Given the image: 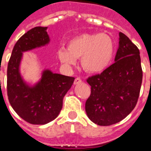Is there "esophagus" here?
<instances>
[{
    "mask_svg": "<svg viewBox=\"0 0 151 151\" xmlns=\"http://www.w3.org/2000/svg\"><path fill=\"white\" fill-rule=\"evenodd\" d=\"M81 79L80 78H77L75 79V80H74V82H73V83H74V85H78V84H80V83H81Z\"/></svg>",
    "mask_w": 151,
    "mask_h": 151,
    "instance_id": "1",
    "label": "esophagus"
}]
</instances>
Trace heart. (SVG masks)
<instances>
[{
    "instance_id": "obj_1",
    "label": "heart",
    "mask_w": 151,
    "mask_h": 151,
    "mask_svg": "<svg viewBox=\"0 0 151 151\" xmlns=\"http://www.w3.org/2000/svg\"><path fill=\"white\" fill-rule=\"evenodd\" d=\"M114 53V42L106 33H83L73 37L68 48L58 50L59 61L67 68L77 64L81 58V65L86 72L98 73L106 69Z\"/></svg>"
}]
</instances>
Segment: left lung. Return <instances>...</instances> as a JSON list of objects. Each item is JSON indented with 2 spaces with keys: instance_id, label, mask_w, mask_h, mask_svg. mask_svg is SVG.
Masks as SVG:
<instances>
[{
  "instance_id": "obj_1",
  "label": "left lung",
  "mask_w": 151,
  "mask_h": 151,
  "mask_svg": "<svg viewBox=\"0 0 151 151\" xmlns=\"http://www.w3.org/2000/svg\"><path fill=\"white\" fill-rule=\"evenodd\" d=\"M139 53L138 47L120 32L115 62L87 79L91 93L86 102V112L93 123H118L134 110L142 81Z\"/></svg>"
}]
</instances>
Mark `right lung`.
Listing matches in <instances>:
<instances>
[{
	"label": "right lung",
	"mask_w": 151,
	"mask_h": 151,
	"mask_svg": "<svg viewBox=\"0 0 151 151\" xmlns=\"http://www.w3.org/2000/svg\"><path fill=\"white\" fill-rule=\"evenodd\" d=\"M48 27H35L24 33L13 47L8 64L7 92L11 106L24 121L45 125L54 120L62 108L63 98L72 86L74 78L41 71V78L30 84L23 78L21 65L23 53L50 44Z\"/></svg>",
	"instance_id": "obj_1"
}]
</instances>
